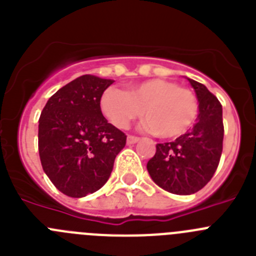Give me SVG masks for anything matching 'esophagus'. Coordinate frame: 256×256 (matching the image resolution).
I'll list each match as a JSON object with an SVG mask.
<instances>
[{"label":"esophagus","mask_w":256,"mask_h":256,"mask_svg":"<svg viewBox=\"0 0 256 256\" xmlns=\"http://www.w3.org/2000/svg\"><path fill=\"white\" fill-rule=\"evenodd\" d=\"M140 141L138 137H134V136H128L126 137V144H134Z\"/></svg>","instance_id":"34e87169"}]
</instances>
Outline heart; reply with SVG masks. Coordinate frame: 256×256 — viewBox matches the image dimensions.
<instances>
[{
    "label": "heart",
    "instance_id": "b5f03b06",
    "mask_svg": "<svg viewBox=\"0 0 256 256\" xmlns=\"http://www.w3.org/2000/svg\"><path fill=\"white\" fill-rule=\"evenodd\" d=\"M104 116L116 128L126 130L144 112V128L160 138L180 137L198 116V100L190 90L166 79H150L128 90L108 87L100 98Z\"/></svg>",
    "mask_w": 256,
    "mask_h": 256
}]
</instances>
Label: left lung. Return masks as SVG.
I'll use <instances>...</instances> for the list:
<instances>
[{"label":"left lung","instance_id":"1","mask_svg":"<svg viewBox=\"0 0 256 256\" xmlns=\"http://www.w3.org/2000/svg\"><path fill=\"white\" fill-rule=\"evenodd\" d=\"M198 100V115L192 130L173 142L156 144L148 162L154 182L176 195H191L212 180L223 148L222 105L204 84L187 78Z\"/></svg>","mask_w":256,"mask_h":256}]
</instances>
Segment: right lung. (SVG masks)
I'll use <instances>...</instances> for the list:
<instances>
[{"instance_id":"add662e5","label":"right lung","mask_w":256,"mask_h":256,"mask_svg":"<svg viewBox=\"0 0 256 256\" xmlns=\"http://www.w3.org/2000/svg\"><path fill=\"white\" fill-rule=\"evenodd\" d=\"M112 79L86 74L52 94L40 112L38 151L56 188L84 198L108 182L126 136L108 123L100 98Z\"/></svg>"}]
</instances>
